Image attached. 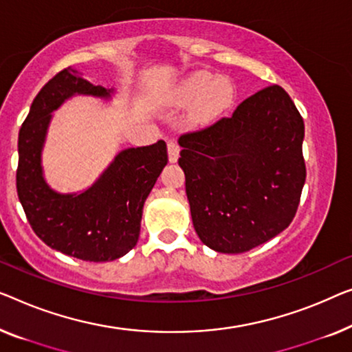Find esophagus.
Returning a JSON list of instances; mask_svg holds the SVG:
<instances>
[{"label": "esophagus", "instance_id": "34e87169", "mask_svg": "<svg viewBox=\"0 0 352 352\" xmlns=\"http://www.w3.org/2000/svg\"><path fill=\"white\" fill-rule=\"evenodd\" d=\"M179 146H177L176 141H168V160L171 164H176L177 159H179Z\"/></svg>", "mask_w": 352, "mask_h": 352}]
</instances>
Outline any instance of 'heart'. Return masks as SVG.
Listing matches in <instances>:
<instances>
[{
    "label": "heart",
    "mask_w": 352,
    "mask_h": 352,
    "mask_svg": "<svg viewBox=\"0 0 352 352\" xmlns=\"http://www.w3.org/2000/svg\"><path fill=\"white\" fill-rule=\"evenodd\" d=\"M235 96L236 89L232 79L214 76L208 71H197L181 80L173 98L179 106L192 103V122L205 125L226 113L235 101Z\"/></svg>",
    "instance_id": "b5f03b06"
}]
</instances>
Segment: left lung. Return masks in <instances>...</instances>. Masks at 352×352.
I'll return each instance as SVG.
<instances>
[{
    "mask_svg": "<svg viewBox=\"0 0 352 352\" xmlns=\"http://www.w3.org/2000/svg\"><path fill=\"white\" fill-rule=\"evenodd\" d=\"M305 125L270 85L205 130L186 133L179 166L198 238L223 254L261 246L289 227L307 177Z\"/></svg>",
    "mask_w": 352,
    "mask_h": 352,
    "instance_id": "left-lung-1",
    "label": "left lung"
}]
</instances>
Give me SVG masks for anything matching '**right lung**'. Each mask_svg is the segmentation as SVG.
Here are the masks:
<instances>
[{"label":"right lung","mask_w":352,"mask_h":352,"mask_svg":"<svg viewBox=\"0 0 352 352\" xmlns=\"http://www.w3.org/2000/svg\"><path fill=\"white\" fill-rule=\"evenodd\" d=\"M113 94L66 68L41 89L19 131L17 193L30 226L55 251L87 262L116 261L136 246L142 206L168 162L160 140L119 152L79 193H58L45 182L41 157L54 111L74 95L109 100Z\"/></svg>","instance_id":"obj_1"}]
</instances>
